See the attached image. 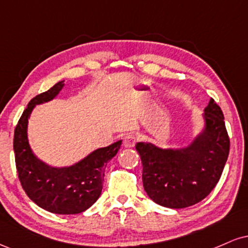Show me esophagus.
<instances>
[{"instance_id":"obj_1","label":"esophagus","mask_w":248,"mask_h":248,"mask_svg":"<svg viewBox=\"0 0 248 248\" xmlns=\"http://www.w3.org/2000/svg\"><path fill=\"white\" fill-rule=\"evenodd\" d=\"M138 142V136L134 134H127L124 138V147L126 148H133Z\"/></svg>"}]
</instances>
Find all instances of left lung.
I'll list each match as a JSON object with an SVG mask.
<instances>
[{
    "label": "left lung",
    "instance_id": "obj_1",
    "mask_svg": "<svg viewBox=\"0 0 248 248\" xmlns=\"http://www.w3.org/2000/svg\"><path fill=\"white\" fill-rule=\"evenodd\" d=\"M205 130L182 150L139 142L143 187L156 204L183 209L203 201L215 189L230 153L224 114L213 99L204 113Z\"/></svg>",
    "mask_w": 248,
    "mask_h": 248
}]
</instances>
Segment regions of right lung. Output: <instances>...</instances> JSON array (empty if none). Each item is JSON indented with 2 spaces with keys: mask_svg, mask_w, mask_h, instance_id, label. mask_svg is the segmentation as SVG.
I'll return each instance as SVG.
<instances>
[{
  "mask_svg": "<svg viewBox=\"0 0 248 248\" xmlns=\"http://www.w3.org/2000/svg\"><path fill=\"white\" fill-rule=\"evenodd\" d=\"M62 86V81H59L31 99L16 124L14 152L19 182L28 197L49 212L77 215L92 206L100 197L105 168L120 149L121 141L95 150L69 168H51L39 161L28 142V119L35 105L52 100Z\"/></svg>",
  "mask_w": 248,
  "mask_h": 248,
  "instance_id": "add662e5",
  "label": "right lung"
}]
</instances>
